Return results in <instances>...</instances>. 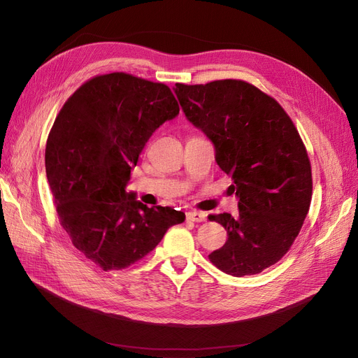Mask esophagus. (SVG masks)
Wrapping results in <instances>:
<instances>
[{"label": "esophagus", "mask_w": 358, "mask_h": 358, "mask_svg": "<svg viewBox=\"0 0 358 358\" xmlns=\"http://www.w3.org/2000/svg\"><path fill=\"white\" fill-rule=\"evenodd\" d=\"M187 221H192V222H203L206 220V212H200V210H190L187 212Z\"/></svg>", "instance_id": "obj_1"}]
</instances>
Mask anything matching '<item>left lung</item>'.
Wrapping results in <instances>:
<instances>
[{
  "instance_id": "1",
  "label": "left lung",
  "mask_w": 358,
  "mask_h": 358,
  "mask_svg": "<svg viewBox=\"0 0 358 358\" xmlns=\"http://www.w3.org/2000/svg\"><path fill=\"white\" fill-rule=\"evenodd\" d=\"M182 111L215 145V159L234 180L238 213L210 215L228 240L209 260L232 276L256 275L281 260L312 201V165L284 108L252 83H176Z\"/></svg>"
}]
</instances>
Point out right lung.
Listing matches in <instances>:
<instances>
[{"label":"right lung","mask_w":358,"mask_h":358,"mask_svg":"<svg viewBox=\"0 0 358 358\" xmlns=\"http://www.w3.org/2000/svg\"><path fill=\"white\" fill-rule=\"evenodd\" d=\"M178 113L166 85L115 71L85 82L54 121L45 168L58 220L77 250L103 271L134 265L185 220L124 190L152 133Z\"/></svg>","instance_id":"add662e5"}]
</instances>
